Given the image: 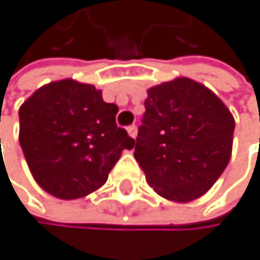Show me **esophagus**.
Masks as SVG:
<instances>
[{"label":"esophagus","instance_id":"esophagus-1","mask_svg":"<svg viewBox=\"0 0 260 260\" xmlns=\"http://www.w3.org/2000/svg\"><path fill=\"white\" fill-rule=\"evenodd\" d=\"M127 132H128V135H130L132 138H137V135H138L137 125H130V127H127Z\"/></svg>","mask_w":260,"mask_h":260}]
</instances>
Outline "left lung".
<instances>
[{"mask_svg": "<svg viewBox=\"0 0 260 260\" xmlns=\"http://www.w3.org/2000/svg\"><path fill=\"white\" fill-rule=\"evenodd\" d=\"M135 159L162 198L203 196L232 156L235 119L209 88L180 77L148 90Z\"/></svg>", "mask_w": 260, "mask_h": 260, "instance_id": "obj_1", "label": "left lung"}]
</instances>
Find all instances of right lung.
Returning a JSON list of instances; mask_svg holds the SVG:
<instances>
[{
  "label": "right lung",
  "mask_w": 260,
  "mask_h": 260,
  "mask_svg": "<svg viewBox=\"0 0 260 260\" xmlns=\"http://www.w3.org/2000/svg\"><path fill=\"white\" fill-rule=\"evenodd\" d=\"M119 108L93 85L71 78L48 83L19 109V143L35 182L61 199L101 188L135 140L117 127Z\"/></svg>",
  "instance_id": "add662e5"
}]
</instances>
